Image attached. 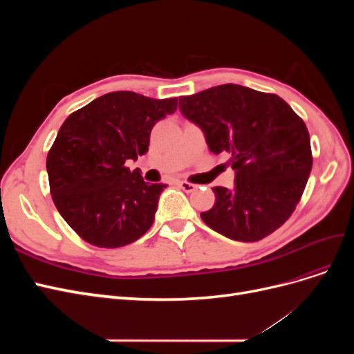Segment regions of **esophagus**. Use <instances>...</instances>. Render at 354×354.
Listing matches in <instances>:
<instances>
[{
  "mask_svg": "<svg viewBox=\"0 0 354 354\" xmlns=\"http://www.w3.org/2000/svg\"><path fill=\"white\" fill-rule=\"evenodd\" d=\"M178 186H180L181 189H183L185 192H187V194H190V192L196 190V186L189 183V181H178Z\"/></svg>",
  "mask_w": 354,
  "mask_h": 354,
  "instance_id": "obj_1",
  "label": "esophagus"
}]
</instances>
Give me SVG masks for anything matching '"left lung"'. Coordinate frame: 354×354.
<instances>
[{"label": "left lung", "instance_id": "1", "mask_svg": "<svg viewBox=\"0 0 354 354\" xmlns=\"http://www.w3.org/2000/svg\"><path fill=\"white\" fill-rule=\"evenodd\" d=\"M180 111L196 124L212 153L229 156L234 187L217 186L216 203L201 214L229 239L255 242L291 217L312 171L304 121L283 99L238 84L180 97Z\"/></svg>", "mask_w": 354, "mask_h": 354}]
</instances>
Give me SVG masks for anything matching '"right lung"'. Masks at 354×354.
Instances as JSON below:
<instances>
[{"label":"right lung","instance_id":"1","mask_svg":"<svg viewBox=\"0 0 354 354\" xmlns=\"http://www.w3.org/2000/svg\"><path fill=\"white\" fill-rule=\"evenodd\" d=\"M177 109L134 91L102 95L63 122L47 155L53 202L85 242L99 248L133 243L151 229L159 195L125 162L149 151L153 125Z\"/></svg>","mask_w":354,"mask_h":354}]
</instances>
